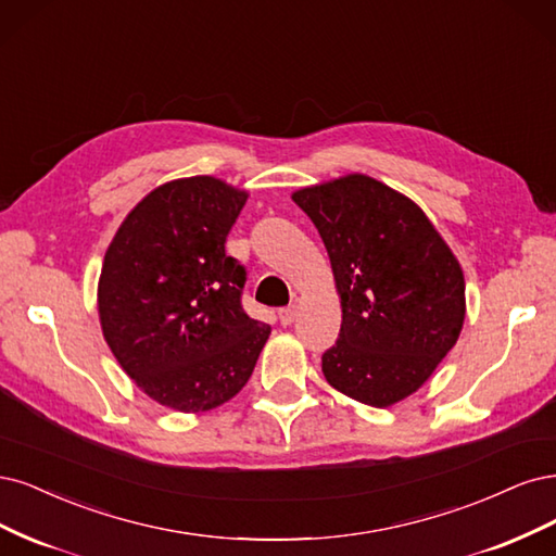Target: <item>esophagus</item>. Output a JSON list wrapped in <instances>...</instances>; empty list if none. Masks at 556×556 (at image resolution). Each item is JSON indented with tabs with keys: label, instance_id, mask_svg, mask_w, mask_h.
I'll use <instances>...</instances> for the list:
<instances>
[{
	"label": "esophagus",
	"instance_id": "esophagus-1",
	"mask_svg": "<svg viewBox=\"0 0 556 556\" xmlns=\"http://www.w3.org/2000/svg\"><path fill=\"white\" fill-rule=\"evenodd\" d=\"M295 316H298V304H291V307H283V309H279V320H281V326H291L293 320H295Z\"/></svg>",
	"mask_w": 556,
	"mask_h": 556
}]
</instances>
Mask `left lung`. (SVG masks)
I'll list each match as a JSON object with an SVG mask.
<instances>
[{"label": "left lung", "instance_id": "8db88e82", "mask_svg": "<svg viewBox=\"0 0 556 556\" xmlns=\"http://www.w3.org/2000/svg\"><path fill=\"white\" fill-rule=\"evenodd\" d=\"M293 201L324 240L342 298L339 339L320 357L326 381L376 408L397 404L462 332L457 258L414 201L374 177L353 173Z\"/></svg>", "mask_w": 556, "mask_h": 556}]
</instances>
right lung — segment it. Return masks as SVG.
<instances>
[{
  "label": "right lung",
  "mask_w": 556,
  "mask_h": 556,
  "mask_svg": "<svg viewBox=\"0 0 556 556\" xmlns=\"http://www.w3.org/2000/svg\"><path fill=\"white\" fill-rule=\"evenodd\" d=\"M247 191L195 175L156 187L122 222L99 279V318L122 369L182 414L236 397L270 326L242 309L244 265L226 236Z\"/></svg>",
  "instance_id": "right-lung-1"
}]
</instances>
